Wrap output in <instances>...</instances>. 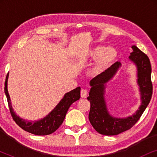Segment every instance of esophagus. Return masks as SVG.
Returning a JSON list of instances; mask_svg holds the SVG:
<instances>
[{
    "label": "esophagus",
    "instance_id": "1",
    "mask_svg": "<svg viewBox=\"0 0 157 157\" xmlns=\"http://www.w3.org/2000/svg\"><path fill=\"white\" fill-rule=\"evenodd\" d=\"M88 96V91L86 89H81V98H86Z\"/></svg>",
    "mask_w": 157,
    "mask_h": 157
}]
</instances>
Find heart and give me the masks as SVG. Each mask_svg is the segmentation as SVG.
I'll return each instance as SVG.
<instances>
[{"label":"heart","instance_id":"heart-1","mask_svg":"<svg viewBox=\"0 0 157 157\" xmlns=\"http://www.w3.org/2000/svg\"><path fill=\"white\" fill-rule=\"evenodd\" d=\"M89 56L91 59L99 58L92 68V73L97 75L104 71L113 63L117 57V51L111 48H106L104 46H97L89 51Z\"/></svg>","mask_w":157,"mask_h":157}]
</instances>
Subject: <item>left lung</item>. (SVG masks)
Segmentation results:
<instances>
[{
    "label": "left lung",
    "mask_w": 157,
    "mask_h": 157,
    "mask_svg": "<svg viewBox=\"0 0 157 157\" xmlns=\"http://www.w3.org/2000/svg\"><path fill=\"white\" fill-rule=\"evenodd\" d=\"M132 48L133 51L129 56V59L136 64L138 71L137 81L140 87L141 104L134 115L125 119L111 117L107 111L104 100V84L117 73L121 66L120 62H116L104 72L94 78L90 81L91 88L89 96L87 98L91 104L89 119L94 129L101 134L112 136L130 129L140 119L151 98L153 86L151 79V66L149 59L136 46H133Z\"/></svg>",
    "instance_id": "8db88e82"
}]
</instances>
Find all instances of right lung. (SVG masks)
<instances>
[{"instance_id":"add662e5","label":"right lung","mask_w":157,"mask_h":157,"mask_svg":"<svg viewBox=\"0 0 157 157\" xmlns=\"http://www.w3.org/2000/svg\"><path fill=\"white\" fill-rule=\"evenodd\" d=\"M8 78V73L6 78L4 91H5L6 98H7L8 107H9L10 112L13 119L17 124V125H18L25 132L35 135L44 136V135L51 134L56 132L63 123L66 113H67L71 105L76 101L78 100L81 97V88L77 87L76 89L72 90L71 91L66 93L64 95V97L59 102V104L44 119L37 121L30 122L21 119L20 117H18L15 113V112H13L11 106V102H10V96L8 94L7 89Z\"/></svg>"}]
</instances>
